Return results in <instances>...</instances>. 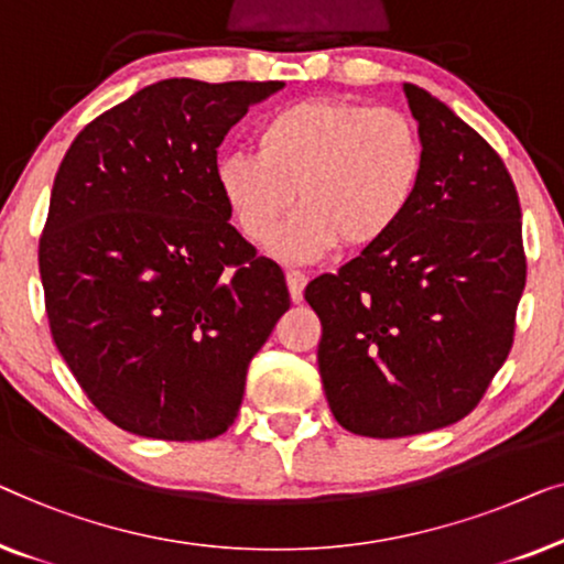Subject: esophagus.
<instances>
[{
  "instance_id": "obj_1",
  "label": "esophagus",
  "mask_w": 564,
  "mask_h": 564,
  "mask_svg": "<svg viewBox=\"0 0 564 564\" xmlns=\"http://www.w3.org/2000/svg\"><path fill=\"white\" fill-rule=\"evenodd\" d=\"M285 283H289V293L293 301H301L306 289V275L301 271H285Z\"/></svg>"
}]
</instances>
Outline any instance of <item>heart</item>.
Wrapping results in <instances>:
<instances>
[{"label": "heart", "mask_w": 564, "mask_h": 564, "mask_svg": "<svg viewBox=\"0 0 564 564\" xmlns=\"http://www.w3.org/2000/svg\"><path fill=\"white\" fill-rule=\"evenodd\" d=\"M258 153L214 165L219 196L252 245L268 242L296 195L302 209L271 241L281 258L312 260L345 245L376 248L409 217L426 173L419 124L393 107L301 99L268 115Z\"/></svg>", "instance_id": "b5f03b06"}]
</instances>
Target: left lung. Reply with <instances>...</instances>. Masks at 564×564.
Returning <instances> with one entry per match:
<instances>
[{
  "instance_id": "obj_1",
  "label": "left lung",
  "mask_w": 564,
  "mask_h": 564,
  "mask_svg": "<svg viewBox=\"0 0 564 564\" xmlns=\"http://www.w3.org/2000/svg\"><path fill=\"white\" fill-rule=\"evenodd\" d=\"M426 145L409 217L306 285L316 360L347 432L411 437L465 419L506 362L527 283L521 206L501 155L422 86L403 84Z\"/></svg>"
}]
</instances>
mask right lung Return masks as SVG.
<instances>
[{
  "mask_svg": "<svg viewBox=\"0 0 564 564\" xmlns=\"http://www.w3.org/2000/svg\"><path fill=\"white\" fill-rule=\"evenodd\" d=\"M283 82L165 78L76 134L37 245L53 343L124 432H227L245 376L291 306L283 271L229 225L225 134Z\"/></svg>",
  "mask_w": 564,
  "mask_h": 564,
  "instance_id": "add662e5",
  "label": "right lung"
}]
</instances>
